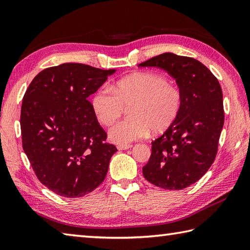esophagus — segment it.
<instances>
[{
	"label": "esophagus",
	"instance_id": "34e87169",
	"mask_svg": "<svg viewBox=\"0 0 250 250\" xmlns=\"http://www.w3.org/2000/svg\"><path fill=\"white\" fill-rule=\"evenodd\" d=\"M132 147L131 144H124V145H118L117 146V148L118 150H125V149H129Z\"/></svg>",
	"mask_w": 250,
	"mask_h": 250
}]
</instances>
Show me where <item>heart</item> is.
Masks as SVG:
<instances>
[{
	"label": "heart",
	"mask_w": 250,
	"mask_h": 250,
	"mask_svg": "<svg viewBox=\"0 0 250 250\" xmlns=\"http://www.w3.org/2000/svg\"><path fill=\"white\" fill-rule=\"evenodd\" d=\"M181 93L163 75L135 72L117 80L109 87L94 92L91 106L97 121L109 125L129 107V119L117 122L108 132L116 144H128L148 132L161 133L177 120L181 110Z\"/></svg>",
	"instance_id": "b5f03b06"
}]
</instances>
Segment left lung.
I'll list each match as a JSON object with an SVG mask.
<instances>
[{
    "instance_id": "1",
    "label": "left lung",
    "mask_w": 250,
    "mask_h": 250,
    "mask_svg": "<svg viewBox=\"0 0 250 250\" xmlns=\"http://www.w3.org/2000/svg\"><path fill=\"white\" fill-rule=\"evenodd\" d=\"M139 66L167 71L182 100L177 120L151 142L143 175L158 188L183 189L197 182L216 158L224 124L221 86L212 72L192 57L164 53Z\"/></svg>"
}]
</instances>
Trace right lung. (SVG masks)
<instances>
[{
	"instance_id": "obj_1",
	"label": "right lung",
	"mask_w": 250,
	"mask_h": 250,
	"mask_svg": "<svg viewBox=\"0 0 250 250\" xmlns=\"http://www.w3.org/2000/svg\"><path fill=\"white\" fill-rule=\"evenodd\" d=\"M115 72L62 63L39 72L24 93L23 151L40 182L62 197H82L94 190L117 151L106 143V132L87 101Z\"/></svg>"
}]
</instances>
